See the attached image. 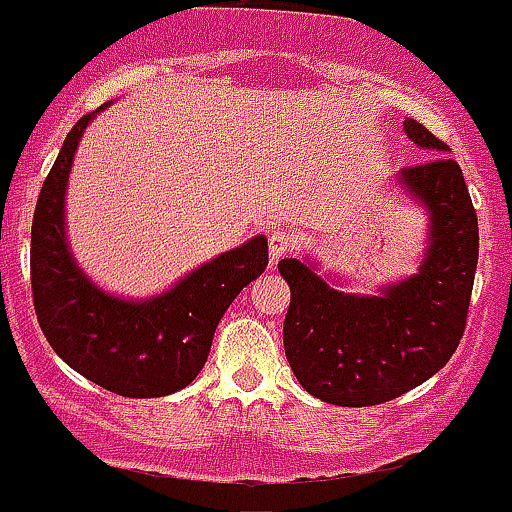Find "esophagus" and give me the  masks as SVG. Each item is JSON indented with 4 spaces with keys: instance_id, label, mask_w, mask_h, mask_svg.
Here are the masks:
<instances>
[{
    "instance_id": "1",
    "label": "esophagus",
    "mask_w": 512,
    "mask_h": 512,
    "mask_svg": "<svg viewBox=\"0 0 512 512\" xmlns=\"http://www.w3.org/2000/svg\"><path fill=\"white\" fill-rule=\"evenodd\" d=\"M288 251H293L291 234H286V231H278V229L271 231V236H268V256H271V263L281 261Z\"/></svg>"
}]
</instances>
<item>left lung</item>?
<instances>
[{"label":"left lung","instance_id":"8db88e82","mask_svg":"<svg viewBox=\"0 0 512 512\" xmlns=\"http://www.w3.org/2000/svg\"><path fill=\"white\" fill-rule=\"evenodd\" d=\"M406 134L430 156L406 166L401 184L430 211V246L416 276L381 296H351L328 286L296 258L278 261L291 286L283 348L298 383L333 406L393 401L440 371L468 321L478 266V216L448 144L416 119Z\"/></svg>","mask_w":512,"mask_h":512}]
</instances>
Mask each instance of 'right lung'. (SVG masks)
Segmentation results:
<instances>
[{"label":"right lung","instance_id":"right-lung-1","mask_svg":"<svg viewBox=\"0 0 512 512\" xmlns=\"http://www.w3.org/2000/svg\"><path fill=\"white\" fill-rule=\"evenodd\" d=\"M96 111L72 126L39 191L29 251L34 311L49 346L91 383L126 398L169 396L199 376L226 308L266 271L268 241L256 236L151 301L99 291L79 271L64 236L69 169Z\"/></svg>","mask_w":512,"mask_h":512}]
</instances>
